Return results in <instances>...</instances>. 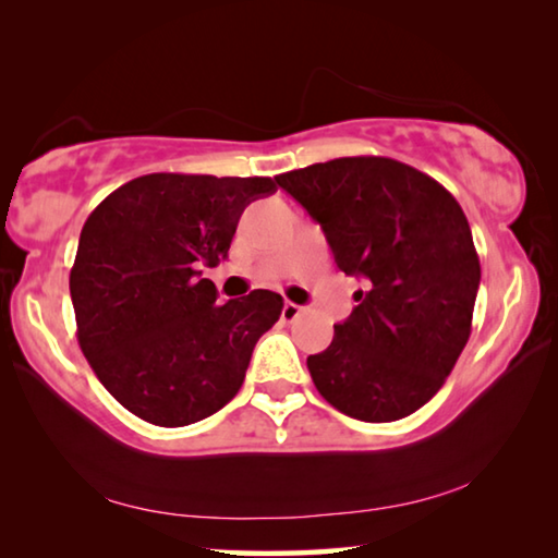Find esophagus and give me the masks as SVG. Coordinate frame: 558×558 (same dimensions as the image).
<instances>
[{
    "label": "esophagus",
    "instance_id": "1",
    "mask_svg": "<svg viewBox=\"0 0 558 558\" xmlns=\"http://www.w3.org/2000/svg\"><path fill=\"white\" fill-rule=\"evenodd\" d=\"M300 313H303V307L295 305V303H286V305H282L280 317H282V320H286V323H293Z\"/></svg>",
    "mask_w": 558,
    "mask_h": 558
}]
</instances>
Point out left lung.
<instances>
[{"label": "left lung", "instance_id": "1", "mask_svg": "<svg viewBox=\"0 0 558 558\" xmlns=\"http://www.w3.org/2000/svg\"><path fill=\"white\" fill-rule=\"evenodd\" d=\"M317 220L344 276L367 290L307 357L327 402L362 422H395L439 392L472 332L480 255L452 193L385 156L335 158L278 175Z\"/></svg>", "mask_w": 558, "mask_h": 558}]
</instances>
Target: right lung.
I'll return each mask as SVG.
<instances>
[{"mask_svg":"<svg viewBox=\"0 0 558 558\" xmlns=\"http://www.w3.org/2000/svg\"><path fill=\"white\" fill-rule=\"evenodd\" d=\"M272 179L148 173L86 218L69 290L99 383L136 417L185 427L241 390L255 342L278 323L272 290L220 305L201 268L228 258L238 220Z\"/></svg>","mask_w":558,"mask_h":558,"instance_id":"right-lung-1","label":"right lung"}]
</instances>
